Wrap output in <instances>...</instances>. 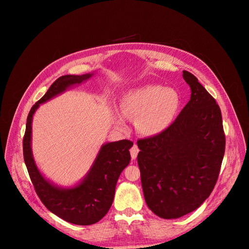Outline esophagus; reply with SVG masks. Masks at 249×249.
<instances>
[{
  "mask_svg": "<svg viewBox=\"0 0 249 249\" xmlns=\"http://www.w3.org/2000/svg\"><path fill=\"white\" fill-rule=\"evenodd\" d=\"M138 153H139V148L137 147V145H134L131 150H130V154H131V158L132 160H136L137 156H138Z\"/></svg>",
  "mask_w": 249,
  "mask_h": 249,
  "instance_id": "1",
  "label": "esophagus"
}]
</instances>
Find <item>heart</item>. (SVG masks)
I'll return each mask as SVG.
<instances>
[{
	"mask_svg": "<svg viewBox=\"0 0 249 249\" xmlns=\"http://www.w3.org/2000/svg\"><path fill=\"white\" fill-rule=\"evenodd\" d=\"M179 105V95L171 88L148 85L127 92L121 102L122 114L136 120L138 131L145 136H154L164 131L172 122ZM116 123L125 127L122 115Z\"/></svg>",
	"mask_w": 249,
	"mask_h": 249,
	"instance_id": "obj_1",
	"label": "heart"
}]
</instances>
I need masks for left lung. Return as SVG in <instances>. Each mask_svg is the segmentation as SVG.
<instances>
[{
    "label": "left lung",
    "mask_w": 249,
    "mask_h": 249,
    "mask_svg": "<svg viewBox=\"0 0 249 249\" xmlns=\"http://www.w3.org/2000/svg\"><path fill=\"white\" fill-rule=\"evenodd\" d=\"M191 96L161 133L137 142L146 203L162 219H178L210 196L225 155L222 113L198 79L183 71Z\"/></svg>",
    "instance_id": "obj_1"
}]
</instances>
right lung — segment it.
<instances>
[{
    "mask_svg": "<svg viewBox=\"0 0 249 249\" xmlns=\"http://www.w3.org/2000/svg\"><path fill=\"white\" fill-rule=\"evenodd\" d=\"M93 75V73L82 76L66 75L57 79L47 92L31 107L22 144L24 162L41 202L59 218L80 226L95 224L107 214L114 199L117 180L130 162L129 150L133 146V142L120 140L102 145L81 182L73 187L64 188L46 179L35 163L31 150V124L33 115L40 104L63 93L72 86L88 81Z\"/></svg>",
    "mask_w": 249,
    "mask_h": 249,
    "instance_id": "obj_1",
    "label": "right lung"
}]
</instances>
